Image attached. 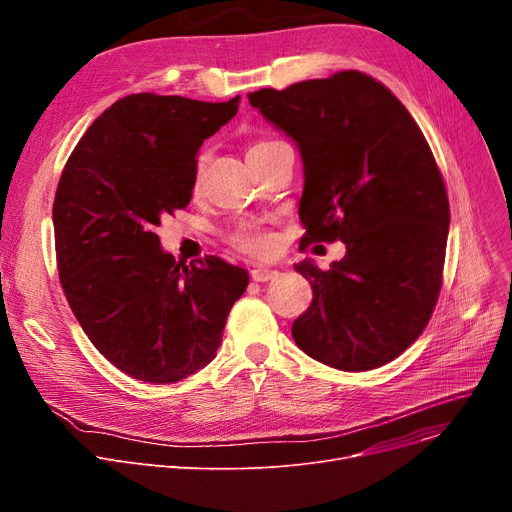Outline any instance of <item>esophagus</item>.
Wrapping results in <instances>:
<instances>
[{"label": "esophagus", "instance_id": "esophagus-1", "mask_svg": "<svg viewBox=\"0 0 512 512\" xmlns=\"http://www.w3.org/2000/svg\"><path fill=\"white\" fill-rule=\"evenodd\" d=\"M280 276L278 270H274V267H265V265H257L251 270V278L255 282H270V280H276Z\"/></svg>", "mask_w": 512, "mask_h": 512}]
</instances>
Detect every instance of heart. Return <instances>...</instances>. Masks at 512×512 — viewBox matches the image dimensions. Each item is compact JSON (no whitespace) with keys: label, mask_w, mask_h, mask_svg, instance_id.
<instances>
[{"label":"heart","mask_w":512,"mask_h":512,"mask_svg":"<svg viewBox=\"0 0 512 512\" xmlns=\"http://www.w3.org/2000/svg\"><path fill=\"white\" fill-rule=\"evenodd\" d=\"M265 143H270V141H265ZM257 145H263V143H257ZM230 240L240 251L251 253V255H267L274 249L272 234L255 224H240L230 234Z\"/></svg>","instance_id":"b5f03b06"}]
</instances>
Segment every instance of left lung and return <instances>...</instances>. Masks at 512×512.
Segmentation results:
<instances>
[{"label": "left lung", "instance_id": "1", "mask_svg": "<svg viewBox=\"0 0 512 512\" xmlns=\"http://www.w3.org/2000/svg\"><path fill=\"white\" fill-rule=\"evenodd\" d=\"M247 97L299 147L301 242L346 245L328 272L313 259L294 265L313 288L292 324L294 342L342 371L390 363L425 330L442 286L450 207L423 132L357 70Z\"/></svg>", "mask_w": 512, "mask_h": 512}]
</instances>
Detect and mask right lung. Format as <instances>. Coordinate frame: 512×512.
Wrapping results in <instances>:
<instances>
[{
  "instance_id": "add662e5",
  "label": "right lung",
  "mask_w": 512,
  "mask_h": 512,
  "mask_svg": "<svg viewBox=\"0 0 512 512\" xmlns=\"http://www.w3.org/2000/svg\"><path fill=\"white\" fill-rule=\"evenodd\" d=\"M139 93L105 110L74 147L53 201L68 305L97 351L134 380L174 384L213 361L249 272L215 255L176 263L155 228L191 203L197 153L238 112Z\"/></svg>"
}]
</instances>
